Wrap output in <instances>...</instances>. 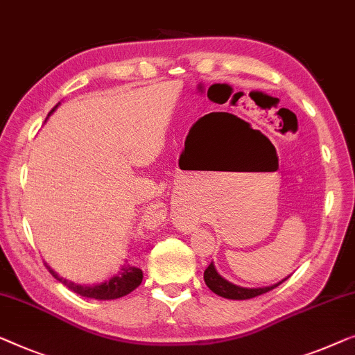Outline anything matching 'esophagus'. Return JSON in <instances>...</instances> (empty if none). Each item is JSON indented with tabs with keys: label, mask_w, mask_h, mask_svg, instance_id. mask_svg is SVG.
Here are the masks:
<instances>
[{
	"label": "esophagus",
	"mask_w": 355,
	"mask_h": 355,
	"mask_svg": "<svg viewBox=\"0 0 355 355\" xmlns=\"http://www.w3.org/2000/svg\"><path fill=\"white\" fill-rule=\"evenodd\" d=\"M182 227H184V230H187V232H190V230L193 229V225L192 224H186V225H182Z\"/></svg>",
	"instance_id": "obj_1"
}]
</instances>
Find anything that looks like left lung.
<instances>
[{"label":"left lung","instance_id":"left-lung-1","mask_svg":"<svg viewBox=\"0 0 355 355\" xmlns=\"http://www.w3.org/2000/svg\"><path fill=\"white\" fill-rule=\"evenodd\" d=\"M203 279H205V284H207L208 288L213 293H216V295L227 297V300H250V297H256L259 295H264V293H267V291L277 288V286H279L280 284H284L288 277L282 282H279V284L264 286V288H243V286H237V285L230 284V282H227L225 279H223V277L216 272L214 264L211 263L207 267V269H205Z\"/></svg>","mask_w":355,"mask_h":355}]
</instances>
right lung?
<instances>
[{
	"instance_id": "right-lung-1",
	"label": "right lung",
	"mask_w": 355,
	"mask_h": 355,
	"mask_svg": "<svg viewBox=\"0 0 355 355\" xmlns=\"http://www.w3.org/2000/svg\"><path fill=\"white\" fill-rule=\"evenodd\" d=\"M55 109H58V105H55L54 109L49 112L48 116L53 114ZM44 266H46V269L51 272V275H53L54 279H58L59 282H62L67 288L75 291L76 295H80V296L92 297V300H116V297L126 296V295H130L132 290H136L142 282V270L139 269V267L131 266V264L123 266L121 270L118 272L115 277H112L109 282H104V284H101V285H91V286L78 285V284H73V282L65 280V279H62V277H59L58 274H55V272L51 269L48 264H44Z\"/></svg>"
}]
</instances>
